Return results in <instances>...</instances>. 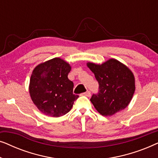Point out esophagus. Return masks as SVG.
<instances>
[{"label": "esophagus", "mask_w": 158, "mask_h": 158, "mask_svg": "<svg viewBox=\"0 0 158 158\" xmlns=\"http://www.w3.org/2000/svg\"><path fill=\"white\" fill-rule=\"evenodd\" d=\"M84 96H88V97H90V96H91V94H90V91H86L85 93H83V94Z\"/></svg>", "instance_id": "34e87169"}]
</instances>
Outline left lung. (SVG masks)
I'll use <instances>...</instances> for the list:
<instances>
[{"instance_id": "1", "label": "left lung", "mask_w": 158, "mask_h": 158, "mask_svg": "<svg viewBox=\"0 0 158 158\" xmlns=\"http://www.w3.org/2000/svg\"><path fill=\"white\" fill-rule=\"evenodd\" d=\"M87 66L98 82V93L93 94L90 98L97 111L107 116L124 109L135 90L132 72L115 59H110L101 64L88 62Z\"/></svg>"}]
</instances>
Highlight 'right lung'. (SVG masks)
Masks as SVG:
<instances>
[{
    "instance_id": "add662e5",
    "label": "right lung",
    "mask_w": 158,
    "mask_h": 158,
    "mask_svg": "<svg viewBox=\"0 0 158 158\" xmlns=\"http://www.w3.org/2000/svg\"><path fill=\"white\" fill-rule=\"evenodd\" d=\"M71 67L61 58L55 57L34 69L29 83L31 100L45 115L60 117L68 113L78 98L73 94V83L68 75Z\"/></svg>"
}]
</instances>
